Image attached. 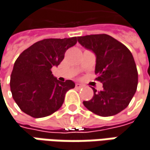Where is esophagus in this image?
Returning <instances> with one entry per match:
<instances>
[{
  "instance_id": "esophagus-1",
  "label": "esophagus",
  "mask_w": 150,
  "mask_h": 150,
  "mask_svg": "<svg viewBox=\"0 0 150 150\" xmlns=\"http://www.w3.org/2000/svg\"><path fill=\"white\" fill-rule=\"evenodd\" d=\"M82 86H82L81 84H79V83L75 84V87H76V88H81Z\"/></svg>"
}]
</instances>
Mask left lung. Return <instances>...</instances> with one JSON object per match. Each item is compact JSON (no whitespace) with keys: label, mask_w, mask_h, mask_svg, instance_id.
Returning a JSON list of instances; mask_svg holds the SVG:
<instances>
[{"label":"left lung","mask_w":150,"mask_h":150,"mask_svg":"<svg viewBox=\"0 0 150 150\" xmlns=\"http://www.w3.org/2000/svg\"><path fill=\"white\" fill-rule=\"evenodd\" d=\"M78 42L96 55L95 74L103 83L100 92L93 87V97L85 107L100 116H112L125 110L137 91V70L133 56L122 43L106 34L79 36Z\"/></svg>","instance_id":"obj_1"}]
</instances>
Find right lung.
Here are the masks:
<instances>
[{"label": "right lung", "mask_w": 150, "mask_h": 150, "mask_svg": "<svg viewBox=\"0 0 150 150\" xmlns=\"http://www.w3.org/2000/svg\"><path fill=\"white\" fill-rule=\"evenodd\" d=\"M76 42V37L44 39L18 56L14 63L10 87L14 101L23 112L41 118L60 109L67 91L75 85L70 80L57 81L51 69L59 65L65 52Z\"/></svg>", "instance_id": "add662e5"}]
</instances>
